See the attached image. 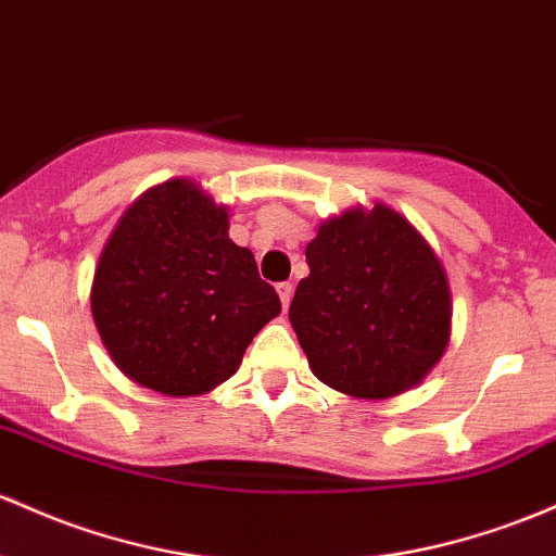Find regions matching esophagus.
Segmentation results:
<instances>
[{"label":"esophagus","instance_id":"obj_1","mask_svg":"<svg viewBox=\"0 0 556 556\" xmlns=\"http://www.w3.org/2000/svg\"><path fill=\"white\" fill-rule=\"evenodd\" d=\"M277 292H279V301H282V308H288L292 301V285L290 282L277 285Z\"/></svg>","mask_w":556,"mask_h":556}]
</instances>
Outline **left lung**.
<instances>
[{
	"mask_svg": "<svg viewBox=\"0 0 556 556\" xmlns=\"http://www.w3.org/2000/svg\"><path fill=\"white\" fill-rule=\"evenodd\" d=\"M290 325L325 386L382 401L419 386L451 340V288L430 242L388 205L327 218Z\"/></svg>",
	"mask_w": 556,
	"mask_h": 556,
	"instance_id": "8db88e82",
	"label": "left lung"
}]
</instances>
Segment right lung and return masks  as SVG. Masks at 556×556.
<instances>
[{"label": "right lung", "mask_w": 556, "mask_h": 556, "mask_svg": "<svg viewBox=\"0 0 556 556\" xmlns=\"http://www.w3.org/2000/svg\"><path fill=\"white\" fill-rule=\"evenodd\" d=\"M91 316L115 367L163 395H203L240 369L282 311L229 208L192 179L150 187L124 211L94 268Z\"/></svg>", "instance_id": "right-lung-1"}]
</instances>
